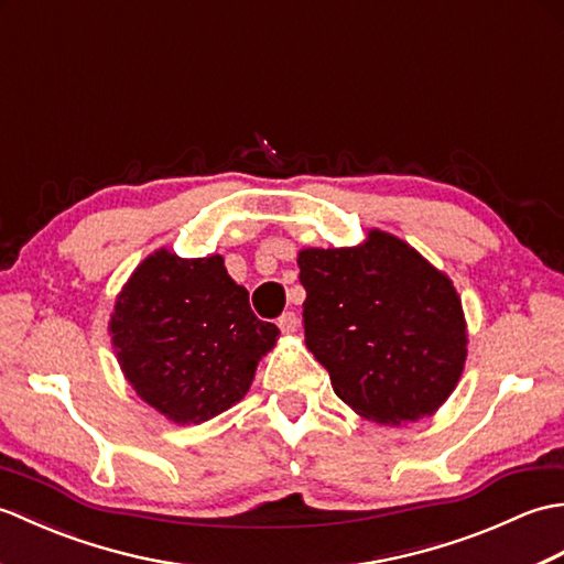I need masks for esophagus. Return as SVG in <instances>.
<instances>
[{"label":"esophagus","instance_id":"obj_1","mask_svg":"<svg viewBox=\"0 0 564 564\" xmlns=\"http://www.w3.org/2000/svg\"><path fill=\"white\" fill-rule=\"evenodd\" d=\"M297 327H301V317H297L295 313H283V315L279 317V329H281L283 334H295Z\"/></svg>","mask_w":564,"mask_h":564}]
</instances>
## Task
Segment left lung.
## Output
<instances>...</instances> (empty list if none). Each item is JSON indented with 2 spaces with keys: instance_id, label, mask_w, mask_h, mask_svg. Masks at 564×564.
<instances>
[{
  "instance_id": "1",
  "label": "left lung",
  "mask_w": 564,
  "mask_h": 564,
  "mask_svg": "<svg viewBox=\"0 0 564 564\" xmlns=\"http://www.w3.org/2000/svg\"><path fill=\"white\" fill-rule=\"evenodd\" d=\"M305 344L337 398L376 424L434 414L467 358L460 295L404 239L368 230L358 247L297 251Z\"/></svg>"
}]
</instances>
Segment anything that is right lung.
<instances>
[{"mask_svg":"<svg viewBox=\"0 0 564 564\" xmlns=\"http://www.w3.org/2000/svg\"><path fill=\"white\" fill-rule=\"evenodd\" d=\"M109 334L138 398L191 426L245 398L281 332L251 313L220 254L182 259L162 247L116 295Z\"/></svg>","mask_w":564,"mask_h":564,"instance_id":"1","label":"right lung"}]
</instances>
